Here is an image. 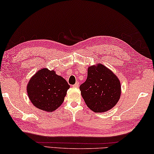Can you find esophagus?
Returning <instances> with one entry per match:
<instances>
[{
    "label": "esophagus",
    "mask_w": 154,
    "mask_h": 154,
    "mask_svg": "<svg viewBox=\"0 0 154 154\" xmlns=\"http://www.w3.org/2000/svg\"><path fill=\"white\" fill-rule=\"evenodd\" d=\"M73 86L75 87V88H78V87H79V82H76V83H75V85H73Z\"/></svg>",
    "instance_id": "1"
}]
</instances>
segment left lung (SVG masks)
I'll use <instances>...</instances> for the list:
<instances>
[{"mask_svg":"<svg viewBox=\"0 0 154 154\" xmlns=\"http://www.w3.org/2000/svg\"><path fill=\"white\" fill-rule=\"evenodd\" d=\"M80 90L87 106L95 112L111 110L119 100L121 94L119 79L99 63L88 68L87 79Z\"/></svg>","mask_w":154,"mask_h":154,"instance_id":"1","label":"left lung"}]
</instances>
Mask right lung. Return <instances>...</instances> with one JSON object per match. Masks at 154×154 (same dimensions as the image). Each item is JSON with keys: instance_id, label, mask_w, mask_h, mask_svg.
Returning <instances> with one entry per match:
<instances>
[{"instance_id": "1", "label": "right lung", "mask_w": 154, "mask_h": 154, "mask_svg": "<svg viewBox=\"0 0 154 154\" xmlns=\"http://www.w3.org/2000/svg\"><path fill=\"white\" fill-rule=\"evenodd\" d=\"M69 85L54 70L43 68L32 76L27 86L29 98L37 109L53 112L64 100Z\"/></svg>"}]
</instances>
